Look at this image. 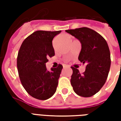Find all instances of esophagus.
I'll use <instances>...</instances> for the list:
<instances>
[{"instance_id": "esophagus-1", "label": "esophagus", "mask_w": 121, "mask_h": 121, "mask_svg": "<svg viewBox=\"0 0 121 121\" xmlns=\"http://www.w3.org/2000/svg\"><path fill=\"white\" fill-rule=\"evenodd\" d=\"M66 67H67V65H63V68H65Z\"/></svg>"}]
</instances>
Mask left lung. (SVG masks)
Instances as JSON below:
<instances>
[{
  "label": "left lung",
  "instance_id": "8db88e82",
  "mask_svg": "<svg viewBox=\"0 0 121 121\" xmlns=\"http://www.w3.org/2000/svg\"><path fill=\"white\" fill-rule=\"evenodd\" d=\"M65 31L80 41L82 49L78 60L86 63V71L82 74L78 69L71 67V85L79 96H92L100 91L108 76L111 58L108 43L101 35L89 28Z\"/></svg>",
  "mask_w": 121,
  "mask_h": 121
}]
</instances>
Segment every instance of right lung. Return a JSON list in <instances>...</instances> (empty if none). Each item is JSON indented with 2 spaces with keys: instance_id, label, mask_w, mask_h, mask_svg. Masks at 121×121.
I'll use <instances>...</instances> for the list:
<instances>
[{
  "instance_id": "obj_1",
  "label": "right lung",
  "mask_w": 121,
  "mask_h": 121,
  "mask_svg": "<svg viewBox=\"0 0 121 121\" xmlns=\"http://www.w3.org/2000/svg\"><path fill=\"white\" fill-rule=\"evenodd\" d=\"M61 32L37 30L27 37L20 47L17 70L22 86L35 99L47 100L55 93L63 66L48 71L46 63L55 54L53 38Z\"/></svg>"
}]
</instances>
